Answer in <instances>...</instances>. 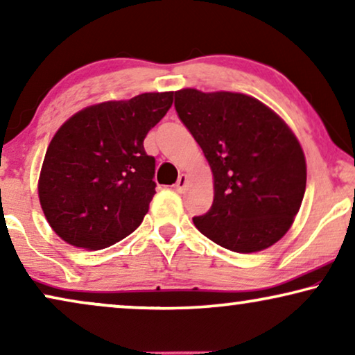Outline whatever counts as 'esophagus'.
<instances>
[{
    "label": "esophagus",
    "instance_id": "1",
    "mask_svg": "<svg viewBox=\"0 0 355 355\" xmlns=\"http://www.w3.org/2000/svg\"><path fill=\"white\" fill-rule=\"evenodd\" d=\"M187 181H189V178L186 176V174H181V176H179V179H178V182H176V191L184 192V189H186V186H187Z\"/></svg>",
    "mask_w": 355,
    "mask_h": 355
}]
</instances>
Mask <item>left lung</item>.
Returning <instances> with one entry per match:
<instances>
[{"label": "left lung", "instance_id": "1", "mask_svg": "<svg viewBox=\"0 0 355 355\" xmlns=\"http://www.w3.org/2000/svg\"><path fill=\"white\" fill-rule=\"evenodd\" d=\"M179 119L200 145L215 197L193 225L239 254L268 249L289 231L307 184L297 137L275 111L232 92H174Z\"/></svg>", "mask_w": 355, "mask_h": 355}]
</instances>
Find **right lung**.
<instances>
[{
	"instance_id": "add662e5",
	"label": "right lung",
	"mask_w": 355,
	"mask_h": 355,
	"mask_svg": "<svg viewBox=\"0 0 355 355\" xmlns=\"http://www.w3.org/2000/svg\"><path fill=\"white\" fill-rule=\"evenodd\" d=\"M174 92L87 106L58 129L38 179L51 230L67 244L98 250L134 232L157 184L144 139L173 105Z\"/></svg>"
}]
</instances>
